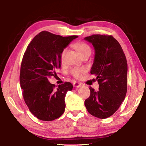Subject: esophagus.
I'll list each match as a JSON object with an SVG mask.
<instances>
[{"label": "esophagus", "mask_w": 146, "mask_h": 146, "mask_svg": "<svg viewBox=\"0 0 146 146\" xmlns=\"http://www.w3.org/2000/svg\"><path fill=\"white\" fill-rule=\"evenodd\" d=\"M82 86V83H80V82H74L73 83V86L75 88H80L81 86Z\"/></svg>", "instance_id": "obj_1"}]
</instances>
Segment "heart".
<instances>
[{
	"label": "heart",
	"instance_id": "b5f03b06",
	"mask_svg": "<svg viewBox=\"0 0 146 146\" xmlns=\"http://www.w3.org/2000/svg\"><path fill=\"white\" fill-rule=\"evenodd\" d=\"M74 46H75V48L78 51V52L80 54L81 56H82L83 55H84V54L89 52L91 53L90 47L89 46L88 44H86L85 43L77 42L74 44ZM66 51H67V48H64L61 51L60 59L62 61L64 60V56H65ZM85 71H86L84 68H75L72 69V70H71L70 73L74 77L78 78L79 77H80V76L85 73Z\"/></svg>",
	"mask_w": 146,
	"mask_h": 146
}]
</instances>
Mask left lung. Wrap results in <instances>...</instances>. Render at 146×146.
<instances>
[{"label": "left lung", "mask_w": 146, "mask_h": 146, "mask_svg": "<svg viewBox=\"0 0 146 146\" xmlns=\"http://www.w3.org/2000/svg\"><path fill=\"white\" fill-rule=\"evenodd\" d=\"M84 40L92 44L95 56L90 73L97 76L99 90L90 87L84 104L91 115L106 118L117 111L127 93V63L119 42L111 35H93Z\"/></svg>", "instance_id": "left-lung-1"}]
</instances>
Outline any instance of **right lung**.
<instances>
[{"label": "right lung", "mask_w": 146, "mask_h": 146, "mask_svg": "<svg viewBox=\"0 0 146 146\" xmlns=\"http://www.w3.org/2000/svg\"><path fill=\"white\" fill-rule=\"evenodd\" d=\"M78 36H62L43 31L28 46L22 60L20 83L24 100L34 116L44 121L56 119L65 110V97L73 85L49 82L61 66L60 53Z\"/></svg>", "instance_id": "obj_1"}]
</instances>
